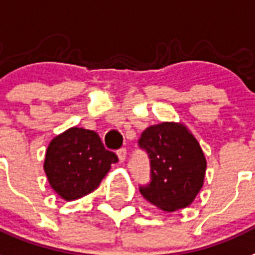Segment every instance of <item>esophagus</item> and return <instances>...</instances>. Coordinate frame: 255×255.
I'll return each instance as SVG.
<instances>
[{
	"mask_svg": "<svg viewBox=\"0 0 255 255\" xmlns=\"http://www.w3.org/2000/svg\"><path fill=\"white\" fill-rule=\"evenodd\" d=\"M117 156H119L120 163H124L126 159V148H121V150L117 151Z\"/></svg>",
	"mask_w": 255,
	"mask_h": 255,
	"instance_id": "1",
	"label": "esophagus"
}]
</instances>
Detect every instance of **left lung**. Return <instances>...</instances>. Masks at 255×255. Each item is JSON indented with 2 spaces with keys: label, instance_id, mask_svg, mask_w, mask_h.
Returning a JSON list of instances; mask_svg holds the SVG:
<instances>
[{
  "label": "left lung",
  "instance_id": "1",
  "mask_svg": "<svg viewBox=\"0 0 255 255\" xmlns=\"http://www.w3.org/2000/svg\"><path fill=\"white\" fill-rule=\"evenodd\" d=\"M139 146L150 155L152 174L151 184L140 189V194L165 212L190 206L203 186L207 161L188 126L174 121L148 126Z\"/></svg>",
  "mask_w": 255,
  "mask_h": 255
}]
</instances>
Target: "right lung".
<instances>
[{"instance_id": "1", "label": "right lung", "mask_w": 255, "mask_h": 255, "mask_svg": "<svg viewBox=\"0 0 255 255\" xmlns=\"http://www.w3.org/2000/svg\"><path fill=\"white\" fill-rule=\"evenodd\" d=\"M117 160L96 132L74 126L50 140L44 172L57 195L75 201L96 190Z\"/></svg>"}]
</instances>
